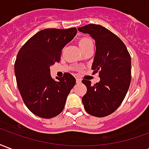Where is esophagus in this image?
I'll return each instance as SVG.
<instances>
[{
  "label": "esophagus",
  "instance_id": "34e87169",
  "mask_svg": "<svg viewBox=\"0 0 149 149\" xmlns=\"http://www.w3.org/2000/svg\"><path fill=\"white\" fill-rule=\"evenodd\" d=\"M76 82H77V84H80V83H81V80H80V79H78V78H77V79H76Z\"/></svg>",
  "mask_w": 149,
  "mask_h": 149
}]
</instances>
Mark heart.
Wrapping results in <instances>:
<instances>
[{
	"label": "heart",
	"instance_id": "heart-1",
	"mask_svg": "<svg viewBox=\"0 0 149 149\" xmlns=\"http://www.w3.org/2000/svg\"><path fill=\"white\" fill-rule=\"evenodd\" d=\"M90 45H93V43L92 41V40L88 37H83L79 40V46L81 47V49H86L87 47Z\"/></svg>",
	"mask_w": 149,
	"mask_h": 149
}]
</instances>
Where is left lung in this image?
Segmentation results:
<instances>
[{"instance_id":"obj_1","label":"left lung","mask_w":149,"mask_h":149,"mask_svg":"<svg viewBox=\"0 0 149 149\" xmlns=\"http://www.w3.org/2000/svg\"><path fill=\"white\" fill-rule=\"evenodd\" d=\"M95 40L96 54L92 65L100 81L94 85L83 80L87 93L82 97L85 111L104 117L121 104L131 83V56L126 46L116 34L100 24H89L78 29Z\"/></svg>"}]
</instances>
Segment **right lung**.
Wrapping results in <instances>:
<instances>
[{
  "instance_id": "add662e5",
  "label": "right lung",
  "mask_w": 149,
  "mask_h": 149,
  "mask_svg": "<svg viewBox=\"0 0 149 149\" xmlns=\"http://www.w3.org/2000/svg\"><path fill=\"white\" fill-rule=\"evenodd\" d=\"M77 33L76 28L46 29L28 40L18 52L14 65L17 84L24 104L37 116L52 118L65 108L76 79L65 72L55 81L50 66L60 62L62 49Z\"/></svg>"
}]
</instances>
